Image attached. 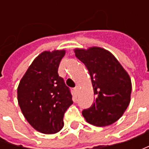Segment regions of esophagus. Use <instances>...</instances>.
<instances>
[{
  "mask_svg": "<svg viewBox=\"0 0 149 149\" xmlns=\"http://www.w3.org/2000/svg\"><path fill=\"white\" fill-rule=\"evenodd\" d=\"M74 91L75 93H78V92H79V86H78V85L74 88Z\"/></svg>",
  "mask_w": 149,
  "mask_h": 149,
  "instance_id": "esophagus-1",
  "label": "esophagus"
}]
</instances>
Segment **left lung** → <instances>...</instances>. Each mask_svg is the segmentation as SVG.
I'll list each match as a JSON object with an SVG mask.
<instances>
[{
    "instance_id": "8db88e82",
    "label": "left lung",
    "mask_w": 149,
    "mask_h": 149,
    "mask_svg": "<svg viewBox=\"0 0 149 149\" xmlns=\"http://www.w3.org/2000/svg\"><path fill=\"white\" fill-rule=\"evenodd\" d=\"M75 56L88 69L95 103L82 111L89 123L104 127L116 122L130 103L132 84L129 74L113 54L100 47L75 49Z\"/></svg>"
}]
</instances>
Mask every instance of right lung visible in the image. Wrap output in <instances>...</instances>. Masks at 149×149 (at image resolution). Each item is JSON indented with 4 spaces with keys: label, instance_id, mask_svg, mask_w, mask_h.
I'll use <instances>...</instances> for the list:
<instances>
[{
    "label": "right lung",
    "instance_id": "obj_1",
    "mask_svg": "<svg viewBox=\"0 0 149 149\" xmlns=\"http://www.w3.org/2000/svg\"><path fill=\"white\" fill-rule=\"evenodd\" d=\"M65 50L44 51L34 60L17 89V100L28 123L52 134L64 126V114L73 104L70 89L58 74Z\"/></svg>",
    "mask_w": 149,
    "mask_h": 149
}]
</instances>
